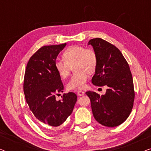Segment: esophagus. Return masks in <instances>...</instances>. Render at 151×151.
Here are the masks:
<instances>
[{"label":"esophagus","instance_id":"esophagus-1","mask_svg":"<svg viewBox=\"0 0 151 151\" xmlns=\"http://www.w3.org/2000/svg\"><path fill=\"white\" fill-rule=\"evenodd\" d=\"M84 94V92L82 91H78L77 92V95L78 96H83Z\"/></svg>","mask_w":151,"mask_h":151}]
</instances>
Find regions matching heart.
Segmentation results:
<instances>
[{"label": "heart", "instance_id": "1", "mask_svg": "<svg viewBox=\"0 0 151 151\" xmlns=\"http://www.w3.org/2000/svg\"><path fill=\"white\" fill-rule=\"evenodd\" d=\"M64 60L58 59L54 67L60 77L67 78L71 67L76 72L67 84L69 90H80L85 88L88 73H93L98 65V56L93 49L74 45L66 49L63 53Z\"/></svg>", "mask_w": 151, "mask_h": 151}]
</instances>
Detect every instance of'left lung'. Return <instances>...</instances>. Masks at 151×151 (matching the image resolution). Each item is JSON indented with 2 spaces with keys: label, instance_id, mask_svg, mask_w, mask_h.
Listing matches in <instances>:
<instances>
[{
  "label": "left lung",
  "instance_id": "left-lung-1",
  "mask_svg": "<svg viewBox=\"0 0 151 151\" xmlns=\"http://www.w3.org/2000/svg\"><path fill=\"white\" fill-rule=\"evenodd\" d=\"M91 45L98 56V65L91 82L95 86H107L104 95L87 91L93 115L103 126L114 127L131 114L135 99L133 77L127 61L115 45L102 38H93Z\"/></svg>",
  "mask_w": 151,
  "mask_h": 151
}]
</instances>
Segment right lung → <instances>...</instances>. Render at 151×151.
I'll list each match as a JSON object with an SVG mask.
<instances>
[{
  "label": "right lung",
  "mask_w": 151,
  "mask_h": 151,
  "mask_svg": "<svg viewBox=\"0 0 151 151\" xmlns=\"http://www.w3.org/2000/svg\"><path fill=\"white\" fill-rule=\"evenodd\" d=\"M66 45L40 47L29 60L24 73L23 91L29 107L36 119L51 127L65 122L77 101L73 92L64 93L61 100H55V96L63 92L64 85L54 63Z\"/></svg>",
  "instance_id": "right-lung-1"
}]
</instances>
